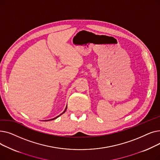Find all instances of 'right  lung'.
I'll return each instance as SVG.
<instances>
[{
	"label": "right lung",
	"instance_id": "obj_1",
	"mask_svg": "<svg viewBox=\"0 0 160 160\" xmlns=\"http://www.w3.org/2000/svg\"><path fill=\"white\" fill-rule=\"evenodd\" d=\"M67 106H66V108H65V110H64V112H63V113H62L60 115H59L58 116H57V117H54V118H53V119H49V120H45V121H52V120H54V119H56V118H58V117H60L61 115H62L63 113H64L65 112V111H66V110H67Z\"/></svg>",
	"mask_w": 160,
	"mask_h": 160
}]
</instances>
